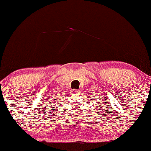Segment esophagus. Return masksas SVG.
<instances>
[{
    "mask_svg": "<svg viewBox=\"0 0 151 151\" xmlns=\"http://www.w3.org/2000/svg\"><path fill=\"white\" fill-rule=\"evenodd\" d=\"M81 92L80 90H78V89H74V90L72 91V93H75V94H78Z\"/></svg>",
    "mask_w": 151,
    "mask_h": 151,
    "instance_id": "obj_1",
    "label": "esophagus"
}]
</instances>
